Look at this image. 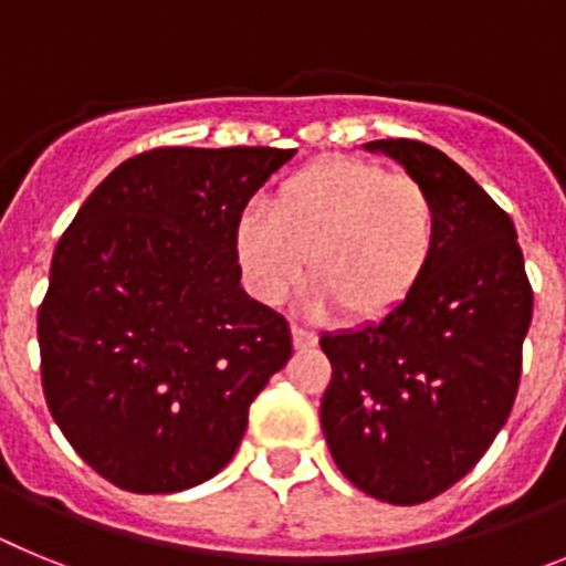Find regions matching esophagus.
Masks as SVG:
<instances>
[{
	"mask_svg": "<svg viewBox=\"0 0 566 566\" xmlns=\"http://www.w3.org/2000/svg\"><path fill=\"white\" fill-rule=\"evenodd\" d=\"M292 339H294V348H312V345L317 343V334L308 332V328H303V326H297V323H294Z\"/></svg>",
	"mask_w": 566,
	"mask_h": 566,
	"instance_id": "34e87169",
	"label": "esophagus"
}]
</instances>
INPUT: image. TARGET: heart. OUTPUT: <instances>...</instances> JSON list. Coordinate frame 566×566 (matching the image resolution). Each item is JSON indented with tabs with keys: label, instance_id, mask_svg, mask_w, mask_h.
I'll use <instances>...</instances> for the list:
<instances>
[{
	"label": "heart",
	"instance_id": "obj_1",
	"mask_svg": "<svg viewBox=\"0 0 566 566\" xmlns=\"http://www.w3.org/2000/svg\"><path fill=\"white\" fill-rule=\"evenodd\" d=\"M232 247L260 303H283L308 266V312L379 323L399 312L431 272L439 212L413 175L357 158H326L274 189L272 214H240Z\"/></svg>",
	"mask_w": 566,
	"mask_h": 566
}]
</instances>
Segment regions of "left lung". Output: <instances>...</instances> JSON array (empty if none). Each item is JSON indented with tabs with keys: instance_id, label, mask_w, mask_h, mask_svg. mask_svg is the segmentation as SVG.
Returning a JSON list of instances; mask_svg holds the SVG:
<instances>
[{
	"instance_id": "1",
	"label": "left lung",
	"mask_w": 566,
	"mask_h": 566,
	"mask_svg": "<svg viewBox=\"0 0 566 566\" xmlns=\"http://www.w3.org/2000/svg\"><path fill=\"white\" fill-rule=\"evenodd\" d=\"M428 187L439 249L391 317L319 337L332 363L319 422L345 479L388 504L457 484L507 422L533 289L510 214L457 161L411 138L365 144Z\"/></svg>"
}]
</instances>
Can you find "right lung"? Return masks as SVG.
<instances>
[{
    "instance_id": "right-lung-1",
    "label": "right lung",
    "mask_w": 566,
    "mask_h": 566,
    "mask_svg": "<svg viewBox=\"0 0 566 566\" xmlns=\"http://www.w3.org/2000/svg\"><path fill=\"white\" fill-rule=\"evenodd\" d=\"M294 155L158 147L93 189L53 252L39 306L48 408L73 451L129 493L212 479L292 332L240 289L232 232Z\"/></svg>"
}]
</instances>
